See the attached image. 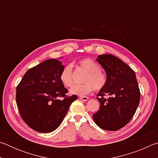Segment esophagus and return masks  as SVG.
Listing matches in <instances>:
<instances>
[{"mask_svg": "<svg viewBox=\"0 0 158 158\" xmlns=\"http://www.w3.org/2000/svg\"><path fill=\"white\" fill-rule=\"evenodd\" d=\"M79 98L83 101H87L89 99L88 97H85V96H80Z\"/></svg>", "mask_w": 158, "mask_h": 158, "instance_id": "esophagus-1", "label": "esophagus"}]
</instances>
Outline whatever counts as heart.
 <instances>
[{"mask_svg": "<svg viewBox=\"0 0 158 158\" xmlns=\"http://www.w3.org/2000/svg\"><path fill=\"white\" fill-rule=\"evenodd\" d=\"M79 65L87 71L81 85H75L69 89L72 95L84 96L92 91L93 89L100 90L105 86L106 77L100 70L99 64L91 58H83L79 61ZM61 82L67 87H71L73 85V65L68 64L62 69L60 74Z\"/></svg>", "mask_w": 158, "mask_h": 158, "instance_id": "b5f03b06", "label": "heart"}]
</instances>
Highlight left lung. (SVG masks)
I'll list each match as a JSON object with an SVG mask.
<instances>
[{
	"mask_svg": "<svg viewBox=\"0 0 158 158\" xmlns=\"http://www.w3.org/2000/svg\"><path fill=\"white\" fill-rule=\"evenodd\" d=\"M96 60L105 70L106 84L97 98L100 109L93 115L98 126L115 131L123 127L132 119L139 104L140 90L133 69L111 54L98 56ZM109 95V98L103 96Z\"/></svg>",
	"mask_w": 158,
	"mask_h": 158,
	"instance_id": "1",
	"label": "left lung"
}]
</instances>
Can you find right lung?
<instances>
[{
	"label": "right lung",
	"mask_w": 158,
	"mask_h": 158,
	"mask_svg": "<svg viewBox=\"0 0 158 158\" xmlns=\"http://www.w3.org/2000/svg\"><path fill=\"white\" fill-rule=\"evenodd\" d=\"M64 67L55 58L44 60L28 69L17 87L16 101L21 116L39 132L57 129L69 106L78 98L65 95L68 90L60 79ZM59 97L64 99L59 100Z\"/></svg>",
	"instance_id": "obj_1"
}]
</instances>
